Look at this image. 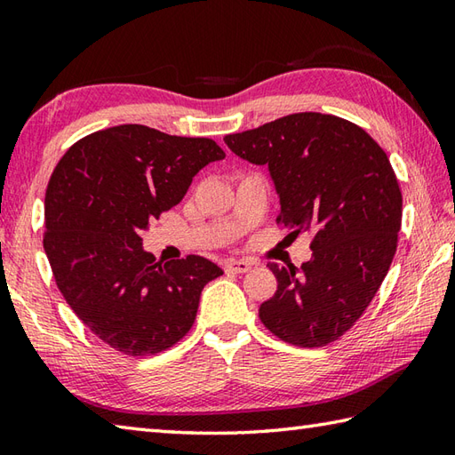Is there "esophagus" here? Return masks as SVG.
<instances>
[{"label": "esophagus", "mask_w": 455, "mask_h": 455, "mask_svg": "<svg viewBox=\"0 0 455 455\" xmlns=\"http://www.w3.org/2000/svg\"><path fill=\"white\" fill-rule=\"evenodd\" d=\"M252 268V264L248 260H227L225 262V270L227 272H235V274H244Z\"/></svg>", "instance_id": "obj_1"}]
</instances>
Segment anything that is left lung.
<instances>
[{"instance_id": "obj_1", "label": "left lung", "mask_w": 455, "mask_h": 455, "mask_svg": "<svg viewBox=\"0 0 455 455\" xmlns=\"http://www.w3.org/2000/svg\"><path fill=\"white\" fill-rule=\"evenodd\" d=\"M238 157L268 165L278 225L311 236V260L270 262L278 290L258 309L264 327L296 347L349 331L393 262L403 222L395 169L375 140L339 116L299 112L225 136Z\"/></svg>"}]
</instances>
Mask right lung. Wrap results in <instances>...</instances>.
<instances>
[{"label":"right lung","mask_w":455,"mask_h":455,"mask_svg":"<svg viewBox=\"0 0 455 455\" xmlns=\"http://www.w3.org/2000/svg\"><path fill=\"white\" fill-rule=\"evenodd\" d=\"M222 157L211 138L141 124L98 130L60 157L44 193L43 246L62 298L112 349L146 357L189 333L203 288L222 270L197 254L156 262L140 235Z\"/></svg>","instance_id":"add662e5"}]
</instances>
